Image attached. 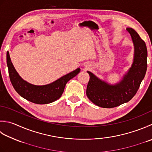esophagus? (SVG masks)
Segmentation results:
<instances>
[{
    "label": "esophagus",
    "mask_w": 152,
    "mask_h": 152,
    "mask_svg": "<svg viewBox=\"0 0 152 152\" xmlns=\"http://www.w3.org/2000/svg\"><path fill=\"white\" fill-rule=\"evenodd\" d=\"M85 66H86V68H88V65H85Z\"/></svg>",
    "instance_id": "34e87169"
}]
</instances>
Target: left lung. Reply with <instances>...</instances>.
<instances>
[{"label":"left lung","instance_id":"left-lung-1","mask_svg":"<svg viewBox=\"0 0 152 152\" xmlns=\"http://www.w3.org/2000/svg\"><path fill=\"white\" fill-rule=\"evenodd\" d=\"M134 45L132 66L120 82L111 84L88 71L90 80L86 95L92 103L103 108H113L126 103L135 96L147 70L148 51L144 41L132 28H126Z\"/></svg>","mask_w":152,"mask_h":152}]
</instances>
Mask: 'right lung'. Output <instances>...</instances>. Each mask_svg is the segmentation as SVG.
Wrapping results in <instances>:
<instances>
[{
	"mask_svg": "<svg viewBox=\"0 0 152 152\" xmlns=\"http://www.w3.org/2000/svg\"><path fill=\"white\" fill-rule=\"evenodd\" d=\"M7 62L9 77L14 90L23 98L36 104H48L59 99L63 93L66 83L80 72V68H78L50 84L36 86L21 78L12 63L8 51L7 54Z\"/></svg>",
	"mask_w": 152,
	"mask_h": 152,
	"instance_id": "add662e5",
	"label": "right lung"
}]
</instances>
